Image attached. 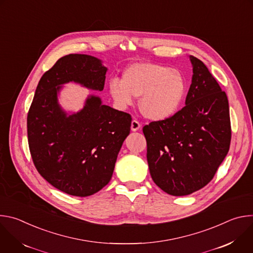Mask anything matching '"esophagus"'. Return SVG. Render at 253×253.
I'll use <instances>...</instances> for the list:
<instances>
[{"label":"esophagus","mask_w":253,"mask_h":253,"mask_svg":"<svg viewBox=\"0 0 253 253\" xmlns=\"http://www.w3.org/2000/svg\"><path fill=\"white\" fill-rule=\"evenodd\" d=\"M140 128H141V124H140L137 120H133V121L131 122V130H132L133 132L138 131Z\"/></svg>","instance_id":"obj_1"}]
</instances>
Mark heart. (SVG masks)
Returning <instances> with one entry per match:
<instances>
[{"mask_svg": "<svg viewBox=\"0 0 253 253\" xmlns=\"http://www.w3.org/2000/svg\"><path fill=\"white\" fill-rule=\"evenodd\" d=\"M110 96L120 109H125L140 97L141 113L152 121L165 120L181 106L187 90L186 81L179 71L150 62L134 63L127 67L122 80L108 84Z\"/></svg>", "mask_w": 253, "mask_h": 253, "instance_id": "obj_1", "label": "heart"}]
</instances>
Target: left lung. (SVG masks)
<instances>
[{"mask_svg": "<svg viewBox=\"0 0 253 253\" xmlns=\"http://www.w3.org/2000/svg\"><path fill=\"white\" fill-rule=\"evenodd\" d=\"M189 59L193 75L185 106L170 118L143 127L151 177L173 196L189 195L207 185L231 140L225 92L202 61Z\"/></svg>", "mask_w": 253, "mask_h": 253, "instance_id": "1", "label": "left lung"}]
</instances>
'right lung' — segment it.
Instances as JSON below:
<instances>
[{
    "instance_id": "right-lung-1",
    "label": "right lung",
    "mask_w": 253,
    "mask_h": 253,
    "mask_svg": "<svg viewBox=\"0 0 253 253\" xmlns=\"http://www.w3.org/2000/svg\"><path fill=\"white\" fill-rule=\"evenodd\" d=\"M107 68L93 56L70 54L42 76L27 118L33 162L57 189L90 196L111 180L118 153L130 133L131 116L88 95L78 112L68 113L59 103L65 84L102 91Z\"/></svg>"
}]
</instances>
